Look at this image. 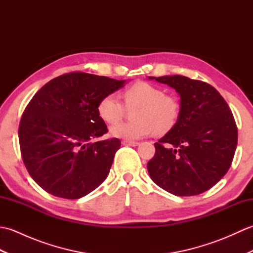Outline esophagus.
Wrapping results in <instances>:
<instances>
[{
    "instance_id": "esophagus-1",
    "label": "esophagus",
    "mask_w": 253,
    "mask_h": 253,
    "mask_svg": "<svg viewBox=\"0 0 253 253\" xmlns=\"http://www.w3.org/2000/svg\"><path fill=\"white\" fill-rule=\"evenodd\" d=\"M122 143L124 144V146H130V147H136L139 144V142H137V141H127V140H124Z\"/></svg>"
}]
</instances>
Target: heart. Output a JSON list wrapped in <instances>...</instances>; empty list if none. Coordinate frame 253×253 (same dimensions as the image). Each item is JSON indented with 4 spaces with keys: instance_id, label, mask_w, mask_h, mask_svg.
Wrapping results in <instances>:
<instances>
[{
    "instance_id": "b5f03b06",
    "label": "heart",
    "mask_w": 253,
    "mask_h": 253,
    "mask_svg": "<svg viewBox=\"0 0 253 253\" xmlns=\"http://www.w3.org/2000/svg\"><path fill=\"white\" fill-rule=\"evenodd\" d=\"M127 109L133 112L135 122L116 123L125 114V105L114 93L104 95L98 103V114L102 121L114 124L110 128L112 136L137 140L152 131L163 135L175 126L180 114V103L176 98L165 94V91L146 82H137L123 92Z\"/></svg>"
}]
</instances>
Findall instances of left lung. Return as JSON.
Segmentation results:
<instances>
[{
	"label": "left lung",
	"instance_id": "obj_1",
	"mask_svg": "<svg viewBox=\"0 0 253 253\" xmlns=\"http://www.w3.org/2000/svg\"><path fill=\"white\" fill-rule=\"evenodd\" d=\"M180 96L175 126L155 142L151 179L175 196H196L223 178L232 165L238 130L226 101L211 84L180 75L149 77Z\"/></svg>",
	"mask_w": 253,
	"mask_h": 253
}]
</instances>
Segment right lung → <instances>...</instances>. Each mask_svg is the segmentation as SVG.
I'll return each mask as SVG.
<instances>
[{"label":"right lung","instance_id":"obj_1","mask_svg":"<svg viewBox=\"0 0 253 253\" xmlns=\"http://www.w3.org/2000/svg\"><path fill=\"white\" fill-rule=\"evenodd\" d=\"M124 84L125 80L74 72L50 80L34 95L18 137L26 169L42 189L79 199L105 180L121 140L94 141L107 132L96 107Z\"/></svg>","mask_w":253,"mask_h":253}]
</instances>
